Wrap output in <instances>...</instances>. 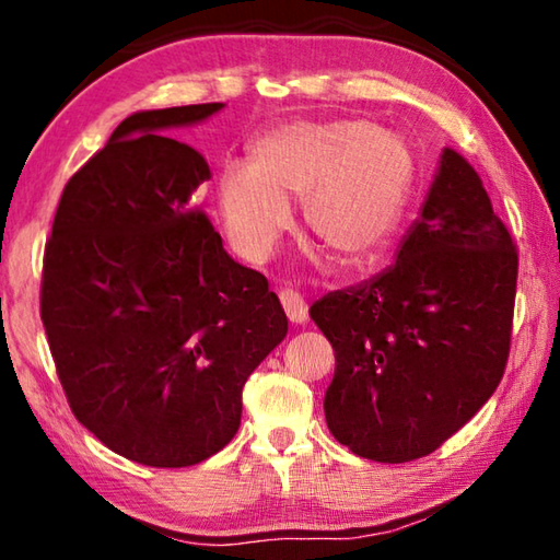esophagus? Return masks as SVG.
I'll return each mask as SVG.
<instances>
[{"instance_id":"obj_1","label":"esophagus","mask_w":560,"mask_h":560,"mask_svg":"<svg viewBox=\"0 0 560 560\" xmlns=\"http://www.w3.org/2000/svg\"><path fill=\"white\" fill-rule=\"evenodd\" d=\"M279 299H281V306H283V311H287V316H289L291 324H296V326L306 324L308 306H306V301H303L296 291H289V289L281 291Z\"/></svg>"}]
</instances>
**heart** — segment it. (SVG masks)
Returning a JSON list of instances; mask_svg holds the SVG:
<instances>
[{
    "mask_svg": "<svg viewBox=\"0 0 560 560\" xmlns=\"http://www.w3.org/2000/svg\"><path fill=\"white\" fill-rule=\"evenodd\" d=\"M412 185L405 140L368 120H293L254 140L252 165L230 163L217 205L236 252L261 261L303 202L308 234L340 264L371 259L400 222Z\"/></svg>",
    "mask_w": 560,
    "mask_h": 560,
    "instance_id": "1",
    "label": "heart"
}]
</instances>
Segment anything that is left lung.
<instances>
[{
    "mask_svg": "<svg viewBox=\"0 0 560 560\" xmlns=\"http://www.w3.org/2000/svg\"><path fill=\"white\" fill-rule=\"evenodd\" d=\"M516 273L477 170L444 148L393 267L308 311L336 350L330 434L358 457L400 464L462 430L504 375Z\"/></svg>",
    "mask_w": 560,
    "mask_h": 560,
    "instance_id": "left-lung-1",
    "label": "left lung"
}]
</instances>
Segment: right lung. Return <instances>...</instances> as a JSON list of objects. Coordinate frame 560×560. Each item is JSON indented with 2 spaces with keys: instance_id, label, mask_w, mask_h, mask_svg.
<instances>
[{
  "instance_id": "right-lung-1",
  "label": "right lung",
  "mask_w": 560,
  "mask_h": 560,
  "mask_svg": "<svg viewBox=\"0 0 560 560\" xmlns=\"http://www.w3.org/2000/svg\"><path fill=\"white\" fill-rule=\"evenodd\" d=\"M132 113L63 187L44 252L42 320L83 428L148 467H192L232 442L242 387L287 338L264 273L195 207L207 160L163 130L222 110Z\"/></svg>"
}]
</instances>
